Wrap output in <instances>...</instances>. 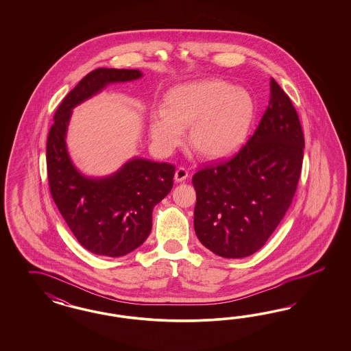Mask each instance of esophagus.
<instances>
[{
    "instance_id": "esophagus-1",
    "label": "esophagus",
    "mask_w": 351,
    "mask_h": 351,
    "mask_svg": "<svg viewBox=\"0 0 351 351\" xmlns=\"http://www.w3.org/2000/svg\"><path fill=\"white\" fill-rule=\"evenodd\" d=\"M188 178V170L185 167H179L175 172V180L178 182L185 180Z\"/></svg>"
}]
</instances>
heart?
Returning <instances> with one entry per match:
<instances>
[{"label": "heart", "mask_w": 351, "mask_h": 351, "mask_svg": "<svg viewBox=\"0 0 351 351\" xmlns=\"http://www.w3.org/2000/svg\"><path fill=\"white\" fill-rule=\"evenodd\" d=\"M166 109L150 121V135L162 153L180 145L184 128L191 127V144L207 158H221L245 141L254 117L251 95L221 80H206L172 90Z\"/></svg>", "instance_id": "obj_1"}]
</instances>
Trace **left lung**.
Masks as SVG:
<instances>
[{
    "label": "left lung",
    "instance_id": "8db88e82",
    "mask_svg": "<svg viewBox=\"0 0 351 351\" xmlns=\"http://www.w3.org/2000/svg\"><path fill=\"white\" fill-rule=\"evenodd\" d=\"M304 147L298 112L271 78L269 106L254 135L233 157L193 176L201 243L226 258L247 257L265 245L295 197Z\"/></svg>",
    "mask_w": 351,
    "mask_h": 351
}]
</instances>
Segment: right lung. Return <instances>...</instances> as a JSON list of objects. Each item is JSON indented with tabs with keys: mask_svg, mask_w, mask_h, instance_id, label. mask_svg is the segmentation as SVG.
<instances>
[{
	"mask_svg": "<svg viewBox=\"0 0 351 351\" xmlns=\"http://www.w3.org/2000/svg\"><path fill=\"white\" fill-rule=\"evenodd\" d=\"M138 69L97 68L65 96L53 114L46 145L47 180L53 202L82 247L119 257L143 245L152 230L153 207L172 189L175 166L134 158L103 179L86 178L68 156L65 134L72 109L108 84L141 77Z\"/></svg>",
	"mask_w": 351,
	"mask_h": 351,
	"instance_id": "1",
	"label": "right lung"
}]
</instances>
